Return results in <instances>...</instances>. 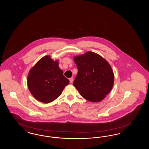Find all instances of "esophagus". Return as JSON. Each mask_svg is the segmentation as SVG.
<instances>
[{"label": "esophagus", "mask_w": 149, "mask_h": 149, "mask_svg": "<svg viewBox=\"0 0 149 149\" xmlns=\"http://www.w3.org/2000/svg\"><path fill=\"white\" fill-rule=\"evenodd\" d=\"M69 80H70V83H72L73 82V78H70V79H69Z\"/></svg>", "instance_id": "obj_1"}]
</instances>
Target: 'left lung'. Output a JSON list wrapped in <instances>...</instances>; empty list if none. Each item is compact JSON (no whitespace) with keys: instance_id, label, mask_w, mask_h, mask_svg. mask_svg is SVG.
<instances>
[{"instance_id":"1","label":"left lung","mask_w":149,"mask_h":149,"mask_svg":"<svg viewBox=\"0 0 149 149\" xmlns=\"http://www.w3.org/2000/svg\"><path fill=\"white\" fill-rule=\"evenodd\" d=\"M78 74L73 85L85 99L98 102L111 91L114 74L109 64L98 54L87 52L74 57Z\"/></svg>"}]
</instances>
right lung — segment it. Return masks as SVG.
Masks as SVG:
<instances>
[{"mask_svg":"<svg viewBox=\"0 0 149 149\" xmlns=\"http://www.w3.org/2000/svg\"><path fill=\"white\" fill-rule=\"evenodd\" d=\"M69 80L63 75L58 61L49 56L40 60L29 72L27 85L36 99L49 103L58 98Z\"/></svg>","mask_w":149,"mask_h":149,"instance_id":"1","label":"right lung"}]
</instances>
